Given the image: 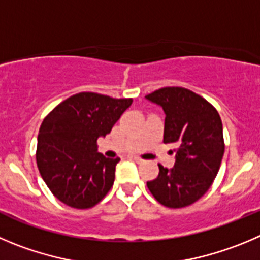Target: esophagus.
Here are the masks:
<instances>
[{
  "instance_id": "obj_1",
  "label": "esophagus",
  "mask_w": 260,
  "mask_h": 260,
  "mask_svg": "<svg viewBox=\"0 0 260 260\" xmlns=\"http://www.w3.org/2000/svg\"><path fill=\"white\" fill-rule=\"evenodd\" d=\"M133 160H135L136 163H138V164H142V163H145V160L144 159H141V157H133Z\"/></svg>"
}]
</instances>
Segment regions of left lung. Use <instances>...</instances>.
Masks as SVG:
<instances>
[{
  "mask_svg": "<svg viewBox=\"0 0 260 260\" xmlns=\"http://www.w3.org/2000/svg\"><path fill=\"white\" fill-rule=\"evenodd\" d=\"M146 99L163 108V142L177 147L173 168L159 164V176L147 187L164 207H188L209 190L219 171L224 154L220 116L204 97L183 87H164Z\"/></svg>",
  "mask_w": 260,
  "mask_h": 260,
  "instance_id": "obj_1",
  "label": "left lung"
}]
</instances>
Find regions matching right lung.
<instances>
[{"label": "right lung", "instance_id": "right-lung-1", "mask_svg": "<svg viewBox=\"0 0 260 260\" xmlns=\"http://www.w3.org/2000/svg\"><path fill=\"white\" fill-rule=\"evenodd\" d=\"M132 101L79 92L43 119L36 152L38 171L53 196L65 205L88 209L110 191L120 159L97 152V138L110 133Z\"/></svg>", "mask_w": 260, "mask_h": 260}]
</instances>
